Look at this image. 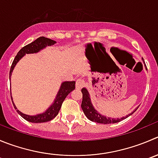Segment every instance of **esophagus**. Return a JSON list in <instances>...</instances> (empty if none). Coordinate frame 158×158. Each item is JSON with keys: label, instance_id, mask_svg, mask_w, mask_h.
I'll list each match as a JSON object with an SVG mask.
<instances>
[{"label": "esophagus", "instance_id": "34e87169", "mask_svg": "<svg viewBox=\"0 0 158 158\" xmlns=\"http://www.w3.org/2000/svg\"><path fill=\"white\" fill-rule=\"evenodd\" d=\"M85 81H84V79H81V78H79L76 81V88L77 89H81L82 88L85 87Z\"/></svg>", "mask_w": 158, "mask_h": 158}]
</instances>
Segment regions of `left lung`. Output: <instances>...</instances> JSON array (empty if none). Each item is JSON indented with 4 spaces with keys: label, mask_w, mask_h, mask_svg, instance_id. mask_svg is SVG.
Returning <instances> with one entry per match:
<instances>
[{
    "label": "left lung",
    "mask_w": 158,
    "mask_h": 158,
    "mask_svg": "<svg viewBox=\"0 0 158 158\" xmlns=\"http://www.w3.org/2000/svg\"><path fill=\"white\" fill-rule=\"evenodd\" d=\"M82 94H83V98H82V102H81V109L83 110L84 113L86 115L87 118L89 120L93 122H95L98 123H102V124H111V123H116L118 122L122 121V120L125 119L127 117H129L130 115H131L132 114L136 112V109L138 108H136L133 112H131L130 114L127 115V116L123 117L121 118H109V117H106V115H103L102 114L99 113L97 110L94 109V108L93 107V105L91 102V98H90L89 93H88V90L86 88H82L81 89Z\"/></svg>",
    "instance_id": "obj_1"
}]
</instances>
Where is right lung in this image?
Here are the masks:
<instances>
[{"label":"right lung","instance_id":"right-lung-1","mask_svg":"<svg viewBox=\"0 0 158 158\" xmlns=\"http://www.w3.org/2000/svg\"><path fill=\"white\" fill-rule=\"evenodd\" d=\"M55 43L56 42L54 41V40L46 38V37L44 36H41L39 37L37 40H35V41L32 42V43H29V44L26 45V46H24L23 48H22V49L19 50V52L17 53L15 58L14 60H13L12 64H11L10 73H9V79H10L11 73H12L13 70H14L15 67V65L17 64V63L19 62V60L22 59V56H24L25 54L35 53V52H38L39 51H40L41 49H44L46 46H52V45H54ZM74 89L75 81L63 82L62 85H61L60 86V88L59 91H58L57 93V95L56 97V99L55 101H54L53 104H52V106H51L45 112L41 114H38V115H26V114L22 113L20 111L18 110L15 105L13 102L12 97L10 96V98H11V101H12L13 106H14L15 109H16L18 113H19L22 118H24L25 120H27V121L31 122V123H45V122L50 121V120H52V118H54L56 115H57L64 99H65L66 97Z\"/></svg>","mask_w":158,"mask_h":158}]
</instances>
